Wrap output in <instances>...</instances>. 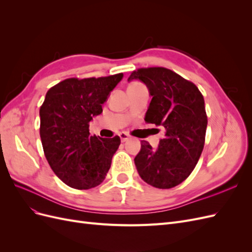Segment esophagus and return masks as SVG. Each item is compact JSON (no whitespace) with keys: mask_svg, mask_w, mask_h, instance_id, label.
Wrapping results in <instances>:
<instances>
[{"mask_svg":"<svg viewBox=\"0 0 252 252\" xmlns=\"http://www.w3.org/2000/svg\"><path fill=\"white\" fill-rule=\"evenodd\" d=\"M119 135H120V139H121L122 142H126V141L130 139V136H129L126 132H121Z\"/></svg>","mask_w":252,"mask_h":252,"instance_id":"1","label":"esophagus"}]
</instances>
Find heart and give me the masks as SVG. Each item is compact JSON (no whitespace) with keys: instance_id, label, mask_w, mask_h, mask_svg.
Wrapping results in <instances>:
<instances>
[{"instance_id":"b5f03b06","label":"heart","mask_w":252,"mask_h":252,"mask_svg":"<svg viewBox=\"0 0 252 252\" xmlns=\"http://www.w3.org/2000/svg\"><path fill=\"white\" fill-rule=\"evenodd\" d=\"M139 83H132V84H130V85H138Z\"/></svg>"}]
</instances>
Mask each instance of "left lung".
Listing matches in <instances>:
<instances>
[{
  "label": "left lung",
  "instance_id": "left-lung-1",
  "mask_svg": "<svg viewBox=\"0 0 252 252\" xmlns=\"http://www.w3.org/2000/svg\"><path fill=\"white\" fill-rule=\"evenodd\" d=\"M134 79L146 84L152 96L145 121L165 128L157 149L141 141L135 167L147 184L175 187L192 172L204 148L207 114L203 94L192 82L164 67L139 68L128 81Z\"/></svg>",
  "mask_w": 252,
  "mask_h": 252
}]
</instances>
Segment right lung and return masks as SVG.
Wrapping results in <instances>:
<instances>
[{"label":"right lung","mask_w":252,"mask_h":252,"mask_svg":"<svg viewBox=\"0 0 252 252\" xmlns=\"http://www.w3.org/2000/svg\"><path fill=\"white\" fill-rule=\"evenodd\" d=\"M123 78H69L51 87L40 108V135L51 169L66 185L90 189L100 185L120 146V136L90 135L89 123Z\"/></svg>","instance_id":"right-lung-1"}]
</instances>
